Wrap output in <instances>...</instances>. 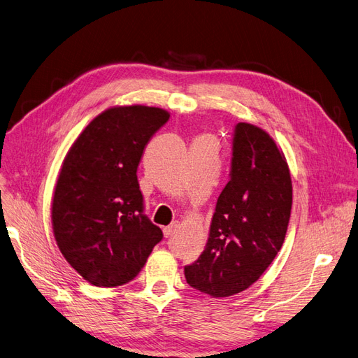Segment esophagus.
<instances>
[{"mask_svg": "<svg viewBox=\"0 0 358 358\" xmlns=\"http://www.w3.org/2000/svg\"><path fill=\"white\" fill-rule=\"evenodd\" d=\"M177 227H178V223H177V222L171 223L169 226L164 227V235H165V238H169V236L174 235V232H176V230H177Z\"/></svg>", "mask_w": 358, "mask_h": 358, "instance_id": "1", "label": "esophagus"}]
</instances>
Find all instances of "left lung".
Masks as SVG:
<instances>
[{"instance_id": "left-lung-1", "label": "left lung", "mask_w": 358, "mask_h": 358, "mask_svg": "<svg viewBox=\"0 0 358 358\" xmlns=\"http://www.w3.org/2000/svg\"><path fill=\"white\" fill-rule=\"evenodd\" d=\"M292 202L282 152L257 126L238 123L229 181L217 199L205 250L184 266L187 284L213 297L255 284L282 247Z\"/></svg>"}]
</instances>
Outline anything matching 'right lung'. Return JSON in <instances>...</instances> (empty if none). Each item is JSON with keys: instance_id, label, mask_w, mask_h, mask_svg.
Listing matches in <instances>:
<instances>
[{"instance_id": "1", "label": "right lung", "mask_w": 358, "mask_h": 358, "mask_svg": "<svg viewBox=\"0 0 358 358\" xmlns=\"http://www.w3.org/2000/svg\"><path fill=\"white\" fill-rule=\"evenodd\" d=\"M168 120L156 107L110 108L86 126L64 160L52 205L53 232L66 262L90 284L132 281L164 238L144 214L136 169Z\"/></svg>"}]
</instances>
